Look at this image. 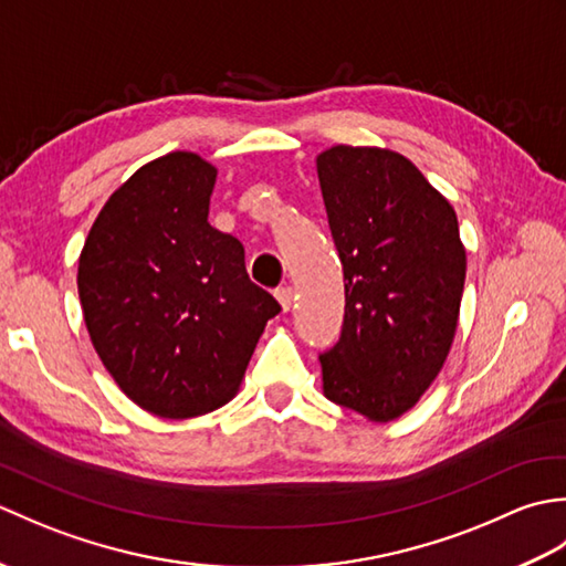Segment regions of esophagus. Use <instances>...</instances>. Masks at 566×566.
<instances>
[{
  "label": "esophagus",
  "mask_w": 566,
  "mask_h": 566,
  "mask_svg": "<svg viewBox=\"0 0 566 566\" xmlns=\"http://www.w3.org/2000/svg\"><path fill=\"white\" fill-rule=\"evenodd\" d=\"M274 296H276V302H280L282 311H290L292 308V304H294V290H292V286H280V290L274 292Z\"/></svg>",
  "instance_id": "34e87169"
}]
</instances>
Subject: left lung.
Returning <instances> with one entry per match:
<instances>
[{"label":"left lung","instance_id":"left-lung-1","mask_svg":"<svg viewBox=\"0 0 566 566\" xmlns=\"http://www.w3.org/2000/svg\"><path fill=\"white\" fill-rule=\"evenodd\" d=\"M345 276L338 345L323 353V394L371 423L418 403L448 359L467 250L452 203L401 153L333 146L316 155Z\"/></svg>","mask_w":566,"mask_h":566}]
</instances>
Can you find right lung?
I'll list each match as a JSON object with an SVG mask.
<instances>
[{
  "mask_svg": "<svg viewBox=\"0 0 566 566\" xmlns=\"http://www.w3.org/2000/svg\"><path fill=\"white\" fill-rule=\"evenodd\" d=\"M219 170L167 153L106 199L84 240L77 292L90 340L130 401L195 418L233 399L280 314L250 282L240 240L209 223Z\"/></svg>",
  "mask_w": 566,
  "mask_h": 566,
  "instance_id": "add662e5",
  "label": "right lung"
}]
</instances>
